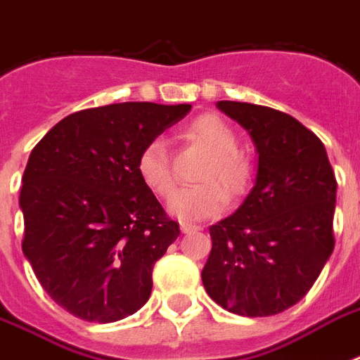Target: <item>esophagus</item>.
<instances>
[{
    "instance_id": "34e87169",
    "label": "esophagus",
    "mask_w": 360,
    "mask_h": 360,
    "mask_svg": "<svg viewBox=\"0 0 360 360\" xmlns=\"http://www.w3.org/2000/svg\"><path fill=\"white\" fill-rule=\"evenodd\" d=\"M198 230H202V228L196 224H188V222H181V231H183V233H194V231Z\"/></svg>"
}]
</instances>
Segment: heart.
<instances>
[{
	"label": "heart",
	"instance_id": "heart-1",
	"mask_svg": "<svg viewBox=\"0 0 360 360\" xmlns=\"http://www.w3.org/2000/svg\"><path fill=\"white\" fill-rule=\"evenodd\" d=\"M186 134L191 140L202 143L213 158L202 174V181L207 183L179 188L169 200V211L185 222L213 219L224 211L228 203L224 189L231 196L245 194L250 188L254 169L248 158L239 153L236 130L217 115H200L192 121ZM136 168L143 185L157 196L166 198L174 191V168L162 138H153L141 147Z\"/></svg>",
	"mask_w": 360,
	"mask_h": 360
}]
</instances>
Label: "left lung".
I'll return each mask as SVG.
<instances>
[{
	"label": "left lung",
	"instance_id": "obj_1",
	"mask_svg": "<svg viewBox=\"0 0 360 360\" xmlns=\"http://www.w3.org/2000/svg\"><path fill=\"white\" fill-rule=\"evenodd\" d=\"M217 106L248 130L257 174L236 213L209 228L203 288L231 314L274 316L307 295L333 254L335 172L321 140L295 117L248 103Z\"/></svg>",
	"mask_w": 360,
	"mask_h": 360
}]
</instances>
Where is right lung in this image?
I'll return each mask as SVG.
<instances>
[{
    "mask_svg": "<svg viewBox=\"0 0 360 360\" xmlns=\"http://www.w3.org/2000/svg\"><path fill=\"white\" fill-rule=\"evenodd\" d=\"M191 104H108L67 115L30 155L22 177V250L59 307L112 323L151 295L153 265L179 237L136 162Z\"/></svg>",
    "mask_w": 360,
    "mask_h": 360,
    "instance_id": "obj_1",
    "label": "right lung"
}]
</instances>
